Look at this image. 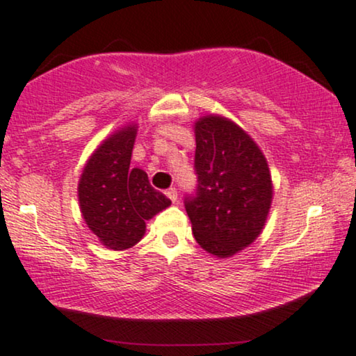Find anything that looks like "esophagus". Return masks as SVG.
I'll return each mask as SVG.
<instances>
[{
	"label": "esophagus",
	"mask_w": 356,
	"mask_h": 356,
	"mask_svg": "<svg viewBox=\"0 0 356 356\" xmlns=\"http://www.w3.org/2000/svg\"><path fill=\"white\" fill-rule=\"evenodd\" d=\"M165 195H168V198L172 203H175L177 202V191H175L174 187H170V188H168V191H165Z\"/></svg>",
	"instance_id": "obj_1"
}]
</instances>
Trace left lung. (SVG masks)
Returning a JSON list of instances; mask_svg holds the SVG:
<instances>
[{
    "mask_svg": "<svg viewBox=\"0 0 356 356\" xmlns=\"http://www.w3.org/2000/svg\"><path fill=\"white\" fill-rule=\"evenodd\" d=\"M195 197L186 198L195 241L215 257H233L262 233L273 198L272 175L257 143L218 113L193 123Z\"/></svg>",
    "mask_w": 356,
    "mask_h": 356,
    "instance_id": "8db88e82",
    "label": "left lung"
}]
</instances>
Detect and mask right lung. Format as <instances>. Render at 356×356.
Segmentation results:
<instances>
[{"label": "right lung", "mask_w": 356, "mask_h": 356, "mask_svg": "<svg viewBox=\"0 0 356 356\" xmlns=\"http://www.w3.org/2000/svg\"><path fill=\"white\" fill-rule=\"evenodd\" d=\"M136 123L108 135L84 164L78 200L89 229L112 250L134 248L143 239L146 221L170 205L151 187L143 169L130 168Z\"/></svg>", "instance_id": "right-lung-1"}]
</instances>
